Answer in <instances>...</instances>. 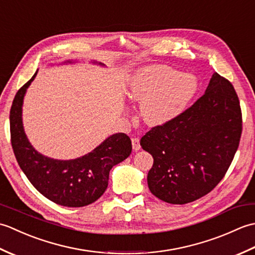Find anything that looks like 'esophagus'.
I'll return each instance as SVG.
<instances>
[{
	"mask_svg": "<svg viewBox=\"0 0 255 255\" xmlns=\"http://www.w3.org/2000/svg\"><path fill=\"white\" fill-rule=\"evenodd\" d=\"M131 142H132V149L134 150V151H138L140 148V140H139V138H132L131 139Z\"/></svg>",
	"mask_w": 255,
	"mask_h": 255,
	"instance_id": "obj_1",
	"label": "esophagus"
}]
</instances>
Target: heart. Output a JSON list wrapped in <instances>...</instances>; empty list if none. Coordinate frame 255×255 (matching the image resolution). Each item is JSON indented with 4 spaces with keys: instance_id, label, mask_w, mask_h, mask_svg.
<instances>
[{
    "instance_id": "obj_1",
    "label": "heart",
    "mask_w": 255,
    "mask_h": 255,
    "mask_svg": "<svg viewBox=\"0 0 255 255\" xmlns=\"http://www.w3.org/2000/svg\"><path fill=\"white\" fill-rule=\"evenodd\" d=\"M197 90L195 75L163 66L139 70L128 84L129 97L141 102V115L153 126L169 123L185 111Z\"/></svg>"
}]
</instances>
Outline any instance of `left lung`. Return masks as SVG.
<instances>
[{
    "label": "left lung",
    "instance_id": "8db88e82",
    "mask_svg": "<svg viewBox=\"0 0 255 255\" xmlns=\"http://www.w3.org/2000/svg\"><path fill=\"white\" fill-rule=\"evenodd\" d=\"M241 133L239 97L230 81L216 72L191 107L140 140L154 160L148 173L150 192L174 205L207 195L228 171Z\"/></svg>",
    "mask_w": 255,
    "mask_h": 255
}]
</instances>
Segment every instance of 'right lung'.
<instances>
[{
	"label": "right lung",
	"instance_id": "right-lung-1",
	"mask_svg": "<svg viewBox=\"0 0 255 255\" xmlns=\"http://www.w3.org/2000/svg\"><path fill=\"white\" fill-rule=\"evenodd\" d=\"M36 74L17 91L10 107V143L15 158L32 186L46 198L66 207H83L104 194L112 167L131 153V140L126 133L113 134L89 154L69 161L38 153L27 139L21 123L24 94Z\"/></svg>",
	"mask_w": 255,
	"mask_h": 255
}]
</instances>
